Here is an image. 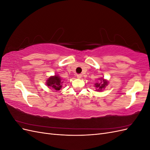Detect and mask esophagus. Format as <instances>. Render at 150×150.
Segmentation results:
<instances>
[{"label": "esophagus", "instance_id": "obj_1", "mask_svg": "<svg viewBox=\"0 0 150 150\" xmlns=\"http://www.w3.org/2000/svg\"><path fill=\"white\" fill-rule=\"evenodd\" d=\"M81 77H82V75H81V74H78V75H77V78H78V79H81Z\"/></svg>", "mask_w": 150, "mask_h": 150}]
</instances>
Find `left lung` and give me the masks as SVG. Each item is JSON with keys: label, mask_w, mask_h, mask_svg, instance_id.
<instances>
[{"label": "left lung", "mask_w": 150, "mask_h": 150, "mask_svg": "<svg viewBox=\"0 0 150 150\" xmlns=\"http://www.w3.org/2000/svg\"><path fill=\"white\" fill-rule=\"evenodd\" d=\"M99 81L98 83H96L94 84V87L96 88V91L98 92H101L106 88V86L108 85V81L107 79H104L103 78L98 79Z\"/></svg>", "instance_id": "left-lung-1"}]
</instances>
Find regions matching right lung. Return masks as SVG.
<instances>
[{"label":"right lung","instance_id":"add662e5","mask_svg":"<svg viewBox=\"0 0 150 150\" xmlns=\"http://www.w3.org/2000/svg\"><path fill=\"white\" fill-rule=\"evenodd\" d=\"M46 81V84L49 88H52L56 91H59L62 88V84L64 82L61 76L58 74L50 76Z\"/></svg>","mask_w":150,"mask_h":150}]
</instances>
